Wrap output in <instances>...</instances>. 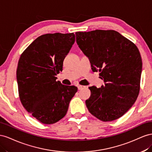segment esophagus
Returning a JSON list of instances; mask_svg holds the SVG:
<instances>
[{
    "label": "esophagus",
    "mask_w": 152,
    "mask_h": 152,
    "mask_svg": "<svg viewBox=\"0 0 152 152\" xmlns=\"http://www.w3.org/2000/svg\"><path fill=\"white\" fill-rule=\"evenodd\" d=\"M85 87V86H82V85H78V86H77V88H78V90H81V89L84 88Z\"/></svg>",
    "instance_id": "1"
}]
</instances>
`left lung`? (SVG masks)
Returning a JSON list of instances; mask_svg holds the SVG:
<instances>
[{
	"label": "left lung",
	"mask_w": 152,
	"mask_h": 152,
	"mask_svg": "<svg viewBox=\"0 0 152 152\" xmlns=\"http://www.w3.org/2000/svg\"><path fill=\"white\" fill-rule=\"evenodd\" d=\"M76 42L104 85L91 86L89 112L104 122L123 116L140 92L142 60L137 46L115 30L76 32Z\"/></svg>",
	"instance_id": "8db88e82"
}]
</instances>
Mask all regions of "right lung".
<instances>
[{"label":"right lung","instance_id":"obj_1","mask_svg":"<svg viewBox=\"0 0 152 152\" xmlns=\"http://www.w3.org/2000/svg\"><path fill=\"white\" fill-rule=\"evenodd\" d=\"M75 41L74 33L38 37L21 55L16 70L20 101L34 118L53 124L66 115L77 88L62 85L55 76Z\"/></svg>","mask_w":152,"mask_h":152}]
</instances>
